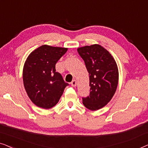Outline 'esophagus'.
<instances>
[{
	"mask_svg": "<svg viewBox=\"0 0 148 148\" xmlns=\"http://www.w3.org/2000/svg\"><path fill=\"white\" fill-rule=\"evenodd\" d=\"M71 86H73V87H75L76 86H77V82H76V80H73L72 81V82L71 83Z\"/></svg>",
	"mask_w": 148,
	"mask_h": 148,
	"instance_id": "obj_1",
	"label": "esophagus"
}]
</instances>
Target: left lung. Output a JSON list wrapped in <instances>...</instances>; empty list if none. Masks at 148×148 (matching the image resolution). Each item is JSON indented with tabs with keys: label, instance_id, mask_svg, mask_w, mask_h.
Here are the masks:
<instances>
[{
	"label": "left lung",
	"instance_id": "8db88e82",
	"mask_svg": "<svg viewBox=\"0 0 148 148\" xmlns=\"http://www.w3.org/2000/svg\"><path fill=\"white\" fill-rule=\"evenodd\" d=\"M77 51L90 75V95L83 98V104L90 110H99L110 102L116 90V62L110 52L99 44L78 48Z\"/></svg>",
	"mask_w": 148,
	"mask_h": 148
}]
</instances>
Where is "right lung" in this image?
Masks as SVG:
<instances>
[{
    "mask_svg": "<svg viewBox=\"0 0 148 148\" xmlns=\"http://www.w3.org/2000/svg\"><path fill=\"white\" fill-rule=\"evenodd\" d=\"M67 48L42 45L27 56L23 69L25 90L34 104L44 109L55 106L66 86L55 64L66 53Z\"/></svg>",
    "mask_w": 148,
    "mask_h": 148,
    "instance_id": "1",
    "label": "right lung"
}]
</instances>
